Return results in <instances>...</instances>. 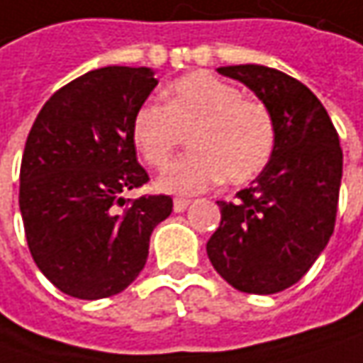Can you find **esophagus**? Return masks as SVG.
Segmentation results:
<instances>
[{"mask_svg": "<svg viewBox=\"0 0 363 363\" xmlns=\"http://www.w3.org/2000/svg\"><path fill=\"white\" fill-rule=\"evenodd\" d=\"M188 206H189L188 200H182V198H177V200H174V212L182 214V212H186V210H188Z\"/></svg>", "mask_w": 363, "mask_h": 363, "instance_id": "obj_1", "label": "esophagus"}]
</instances>
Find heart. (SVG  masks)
I'll return each mask as SVG.
<instances>
[{
	"label": "heart",
	"mask_w": 363,
	"mask_h": 363,
	"mask_svg": "<svg viewBox=\"0 0 363 363\" xmlns=\"http://www.w3.org/2000/svg\"><path fill=\"white\" fill-rule=\"evenodd\" d=\"M189 133L191 153L169 163L157 189L194 196L226 179L240 186L255 179L274 151V121L267 105L206 70L177 78L163 91V105L147 101L131 123L135 151L151 167H161Z\"/></svg>",
	"instance_id": "b5f03b06"
}]
</instances>
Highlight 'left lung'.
Instances as JSON below:
<instances>
[{
	"instance_id": "obj_1",
	"label": "left lung",
	"mask_w": 363,
	"mask_h": 363,
	"mask_svg": "<svg viewBox=\"0 0 363 363\" xmlns=\"http://www.w3.org/2000/svg\"><path fill=\"white\" fill-rule=\"evenodd\" d=\"M258 96L274 121L267 167L218 202L222 220L206 244L216 272L234 289L272 295L295 285L328 246L335 226L343 153L325 106L303 82L260 64L222 66Z\"/></svg>"
}]
</instances>
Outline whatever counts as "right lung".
<instances>
[{"label":"right lung","mask_w":363,"mask_h":363,"mask_svg":"<svg viewBox=\"0 0 363 363\" xmlns=\"http://www.w3.org/2000/svg\"><path fill=\"white\" fill-rule=\"evenodd\" d=\"M157 86L151 68L105 66L56 91L38 113L20 169V212L38 269L77 299H105L143 271L169 196L125 206L123 191L149 175L137 161L131 123Z\"/></svg>","instance_id":"right-lung-1"}]
</instances>
